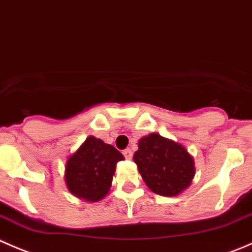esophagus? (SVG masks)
<instances>
[{
  "label": "esophagus",
  "instance_id": "34e87169",
  "mask_svg": "<svg viewBox=\"0 0 252 252\" xmlns=\"http://www.w3.org/2000/svg\"><path fill=\"white\" fill-rule=\"evenodd\" d=\"M123 154L125 156L126 159H131L132 158V151H131V149H125V151L123 152Z\"/></svg>",
  "mask_w": 252,
  "mask_h": 252
}]
</instances>
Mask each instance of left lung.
Returning a JSON list of instances; mask_svg holds the SVG:
<instances>
[{"label":"left lung","mask_w":252,"mask_h":252,"mask_svg":"<svg viewBox=\"0 0 252 252\" xmlns=\"http://www.w3.org/2000/svg\"><path fill=\"white\" fill-rule=\"evenodd\" d=\"M133 161L146 185L157 195H180L195 178V160L188 149L156 132L139 139Z\"/></svg>","instance_id":"left-lung-1"}]
</instances>
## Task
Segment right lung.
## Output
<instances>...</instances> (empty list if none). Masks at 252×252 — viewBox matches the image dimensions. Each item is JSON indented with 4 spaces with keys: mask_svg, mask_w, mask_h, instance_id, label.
Instances as JSON below:
<instances>
[{
    "mask_svg": "<svg viewBox=\"0 0 252 252\" xmlns=\"http://www.w3.org/2000/svg\"><path fill=\"white\" fill-rule=\"evenodd\" d=\"M124 156L100 138L88 136L64 165V183L69 192L86 202H98L109 193L116 164Z\"/></svg>",
    "mask_w": 252,
    "mask_h": 252,
    "instance_id": "obj_1",
    "label": "right lung"
}]
</instances>
